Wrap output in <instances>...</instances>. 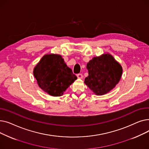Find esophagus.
<instances>
[{
  "label": "esophagus",
  "mask_w": 149,
  "mask_h": 149,
  "mask_svg": "<svg viewBox=\"0 0 149 149\" xmlns=\"http://www.w3.org/2000/svg\"><path fill=\"white\" fill-rule=\"evenodd\" d=\"M77 78L79 79H83V75H82V74H77Z\"/></svg>",
  "instance_id": "1"
}]
</instances>
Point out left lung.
<instances>
[{"label":"left lung","mask_w":149,"mask_h":149,"mask_svg":"<svg viewBox=\"0 0 149 149\" xmlns=\"http://www.w3.org/2000/svg\"><path fill=\"white\" fill-rule=\"evenodd\" d=\"M86 68L89 75L84 83L97 95H104L113 89L123 72L120 64L109 54L93 57L88 63Z\"/></svg>","instance_id":"obj_1"}]
</instances>
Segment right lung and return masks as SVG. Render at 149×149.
I'll return each instance as SVG.
<instances>
[{"mask_svg":"<svg viewBox=\"0 0 149 149\" xmlns=\"http://www.w3.org/2000/svg\"><path fill=\"white\" fill-rule=\"evenodd\" d=\"M38 86L54 97H60L77 79L72 69L58 54H46L34 69Z\"/></svg>","mask_w":149,"mask_h":149,"instance_id":"right-lung-1","label":"right lung"}]
</instances>
